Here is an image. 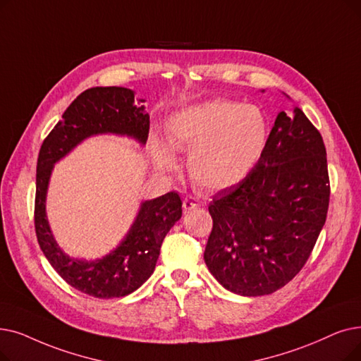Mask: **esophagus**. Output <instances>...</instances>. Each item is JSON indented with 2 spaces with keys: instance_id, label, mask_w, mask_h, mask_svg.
<instances>
[{
  "instance_id": "obj_1",
  "label": "esophagus",
  "mask_w": 361,
  "mask_h": 361,
  "mask_svg": "<svg viewBox=\"0 0 361 361\" xmlns=\"http://www.w3.org/2000/svg\"><path fill=\"white\" fill-rule=\"evenodd\" d=\"M197 207H199V203H197L195 199H192V197H184V200H183V209H184V212L193 211V209H196Z\"/></svg>"
}]
</instances>
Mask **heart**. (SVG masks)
Here are the masks:
<instances>
[{"label": "heart", "mask_w": 361, "mask_h": 361, "mask_svg": "<svg viewBox=\"0 0 361 361\" xmlns=\"http://www.w3.org/2000/svg\"><path fill=\"white\" fill-rule=\"evenodd\" d=\"M269 119L255 104L214 99L187 104L165 122V145L150 138L152 162L156 169L171 171L174 150H189L187 169L200 189L218 192L243 181L267 146Z\"/></svg>", "instance_id": "1"}]
</instances>
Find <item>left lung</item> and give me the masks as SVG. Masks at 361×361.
<instances>
[{"label":"left lung","instance_id":"8db88e82","mask_svg":"<svg viewBox=\"0 0 361 361\" xmlns=\"http://www.w3.org/2000/svg\"><path fill=\"white\" fill-rule=\"evenodd\" d=\"M331 184L319 130L300 107L280 112L252 172L209 203L211 274L230 292L270 295L301 271L324 226Z\"/></svg>","mask_w":361,"mask_h":361}]
</instances>
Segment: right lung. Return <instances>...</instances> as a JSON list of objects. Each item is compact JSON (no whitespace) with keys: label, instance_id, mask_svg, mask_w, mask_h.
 Masks as SVG:
<instances>
[{"label":"right lung","instance_id":"add662e5","mask_svg":"<svg viewBox=\"0 0 361 361\" xmlns=\"http://www.w3.org/2000/svg\"><path fill=\"white\" fill-rule=\"evenodd\" d=\"M145 100L140 99L138 103ZM134 102V91L123 87H94L85 90L66 109L41 146L37 162L35 231L39 247L51 267L66 283L94 298L130 295L152 276L161 246L178 219L183 202L169 192L140 207L125 239L100 259L71 258L57 245L45 214V197L54 164L85 138L97 134L133 137L146 145L149 114Z\"/></svg>","mask_w":361,"mask_h":361}]
</instances>
